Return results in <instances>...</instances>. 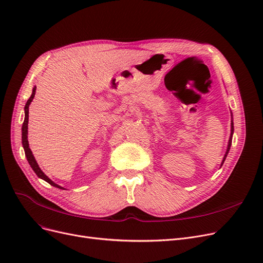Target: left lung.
I'll use <instances>...</instances> for the list:
<instances>
[{
	"label": "left lung",
	"instance_id": "left-lung-1",
	"mask_svg": "<svg viewBox=\"0 0 263 263\" xmlns=\"http://www.w3.org/2000/svg\"><path fill=\"white\" fill-rule=\"evenodd\" d=\"M233 121H232V123H231V138H232V134H233ZM231 138H230V140H229V144H228V150H227V152H226V155H224V157H223V161H222V164H223V162H224V160H226V157H227V155H228V153H229V150H230V146H231V142H232V140H231ZM222 164H221V166H222Z\"/></svg>",
	"mask_w": 263,
	"mask_h": 263
}]
</instances>
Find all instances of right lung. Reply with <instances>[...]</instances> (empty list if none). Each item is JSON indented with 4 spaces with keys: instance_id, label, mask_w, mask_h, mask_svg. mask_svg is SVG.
<instances>
[{
    "instance_id": "obj_1",
    "label": "right lung",
    "mask_w": 263,
    "mask_h": 263,
    "mask_svg": "<svg viewBox=\"0 0 263 263\" xmlns=\"http://www.w3.org/2000/svg\"><path fill=\"white\" fill-rule=\"evenodd\" d=\"M35 89H36V86L33 87V90H32V95H31V97L28 99L26 106H25V121H24V124H23V128H22V132H23V145H24V149H25V153H26V156H27V160L31 166V168H32L33 172L36 174V176L39 178H41V179L45 180L46 182H48L50 185L52 186H56V187H59V189H64L62 186L56 184L55 182H52L49 178L41 171V168L39 167L34 156L32 154V152H31L30 148H29V142H28V119H29V104L31 103V101H32V99L34 98V95H35Z\"/></svg>"
}]
</instances>
